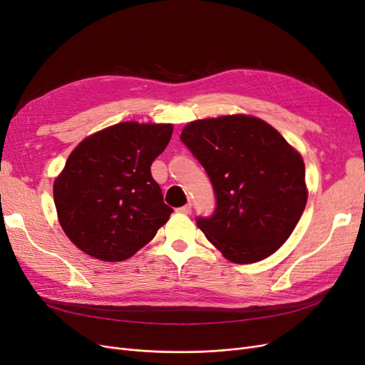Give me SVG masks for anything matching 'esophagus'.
<instances>
[{
	"label": "esophagus",
	"instance_id": "obj_1",
	"mask_svg": "<svg viewBox=\"0 0 365 365\" xmlns=\"http://www.w3.org/2000/svg\"><path fill=\"white\" fill-rule=\"evenodd\" d=\"M178 212H180V213H184V215H190V212H192V204H185V205L180 207Z\"/></svg>",
	"mask_w": 365,
	"mask_h": 365
}]
</instances>
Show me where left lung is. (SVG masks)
Masks as SVG:
<instances>
[{"label": "left lung", "instance_id": "obj_1", "mask_svg": "<svg viewBox=\"0 0 365 365\" xmlns=\"http://www.w3.org/2000/svg\"><path fill=\"white\" fill-rule=\"evenodd\" d=\"M180 138L213 185L215 212L196 217L205 237L235 263L277 251L307 201L300 153L272 126L248 115L196 120Z\"/></svg>", "mask_w": 365, "mask_h": 365}]
</instances>
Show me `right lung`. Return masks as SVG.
<instances>
[{
    "instance_id": "right-lung-1",
    "label": "right lung",
    "mask_w": 365,
    "mask_h": 365,
    "mask_svg": "<svg viewBox=\"0 0 365 365\" xmlns=\"http://www.w3.org/2000/svg\"><path fill=\"white\" fill-rule=\"evenodd\" d=\"M172 125L125 121L85 138L54 181V205L73 244L105 262L145 247L173 210L150 165L169 145Z\"/></svg>"
}]
</instances>
